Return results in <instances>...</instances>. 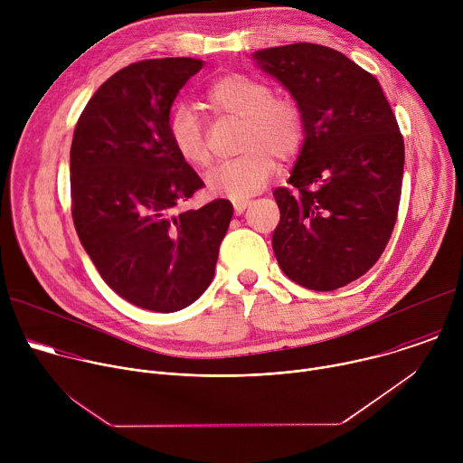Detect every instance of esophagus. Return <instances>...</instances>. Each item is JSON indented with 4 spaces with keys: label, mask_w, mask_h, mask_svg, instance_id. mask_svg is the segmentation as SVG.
<instances>
[{
    "label": "esophagus",
    "mask_w": 463,
    "mask_h": 463,
    "mask_svg": "<svg viewBox=\"0 0 463 463\" xmlns=\"http://www.w3.org/2000/svg\"><path fill=\"white\" fill-rule=\"evenodd\" d=\"M232 205H234L236 214H241V213L250 205V202H249V200H234V202H232Z\"/></svg>",
    "instance_id": "obj_1"
}]
</instances>
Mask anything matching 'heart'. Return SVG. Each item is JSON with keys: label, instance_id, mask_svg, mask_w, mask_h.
Segmentation results:
<instances>
[{"label": "heart", "instance_id": "obj_1", "mask_svg": "<svg viewBox=\"0 0 463 463\" xmlns=\"http://www.w3.org/2000/svg\"><path fill=\"white\" fill-rule=\"evenodd\" d=\"M205 102L216 111L243 120L240 157L214 168L207 184L213 194L231 200H245L261 192L277 170V159H293L306 136L300 106L258 79L229 73L205 90ZM168 139L177 156L194 166H209L211 146L197 115L188 106L172 109L166 124Z\"/></svg>", "mask_w": 463, "mask_h": 463}]
</instances>
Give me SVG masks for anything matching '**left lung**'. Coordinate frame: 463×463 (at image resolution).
<instances>
[{
    "mask_svg": "<svg viewBox=\"0 0 463 463\" xmlns=\"http://www.w3.org/2000/svg\"><path fill=\"white\" fill-rule=\"evenodd\" d=\"M254 56L295 97L306 126L289 186L273 192L279 266L307 289H339L375 266L398 220V120L377 79L335 49L300 42Z\"/></svg>",
    "mask_w": 463,
    "mask_h": 463,
    "instance_id": "8db88e82",
    "label": "left lung"
}]
</instances>
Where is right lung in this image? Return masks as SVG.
<instances>
[{
  "label": "right lung",
  "instance_id": "right-lung-1",
  "mask_svg": "<svg viewBox=\"0 0 463 463\" xmlns=\"http://www.w3.org/2000/svg\"><path fill=\"white\" fill-rule=\"evenodd\" d=\"M202 65L129 63L90 99L71 145V214L86 252L117 295L161 313L190 306L211 286L232 218L229 200L179 211L205 184L172 148L166 124Z\"/></svg>",
  "mask_w": 463,
  "mask_h": 463
}]
</instances>
